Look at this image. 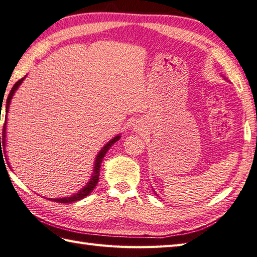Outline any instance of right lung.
<instances>
[{
  "label": "right lung",
  "instance_id": "1",
  "mask_svg": "<svg viewBox=\"0 0 257 257\" xmlns=\"http://www.w3.org/2000/svg\"><path fill=\"white\" fill-rule=\"evenodd\" d=\"M25 78V77H24ZM24 78H21L20 80L16 81V83L14 84V86L12 87V89H11L10 94L8 96V99H7V110H5V112L8 113L9 111V107H10V103H11V99H12V97L14 95L15 90L19 88V86L22 84V81L24 80ZM5 123H7V116H5ZM5 123H4V127H3V134H2V139L0 137V144L2 143V146L5 147ZM120 139V136H116V137L112 138L109 143L103 147V148L99 151V154H98V156L96 157V160H95V166H94V172H92V176L89 180V182L87 183L85 187L79 190L77 193H75L74 195L72 196H67V198H61V199H48L51 201H55V202H58V203H72V202H75V201H78V200H81L84 199L85 196L88 195L89 193L92 192V190L95 189V187L98 183V180H99V170H100V166H101V161L103 159V157H105L106 152L110 149V147L116 143V141H118Z\"/></svg>",
  "mask_w": 257,
  "mask_h": 257
}]
</instances>
